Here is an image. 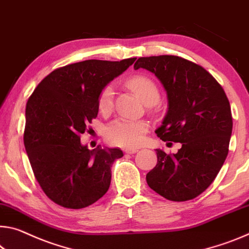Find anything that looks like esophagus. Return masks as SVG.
I'll list each match as a JSON object with an SVG mask.
<instances>
[{
	"label": "esophagus",
	"instance_id": "obj_1",
	"mask_svg": "<svg viewBox=\"0 0 249 249\" xmlns=\"http://www.w3.org/2000/svg\"><path fill=\"white\" fill-rule=\"evenodd\" d=\"M124 152L126 154H135L136 152H139V148H126L124 149Z\"/></svg>",
	"mask_w": 249,
	"mask_h": 249
}]
</instances>
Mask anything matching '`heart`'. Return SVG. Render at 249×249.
I'll return each mask as SVG.
<instances>
[{
	"label": "heart",
	"mask_w": 249,
	"mask_h": 249,
	"mask_svg": "<svg viewBox=\"0 0 249 249\" xmlns=\"http://www.w3.org/2000/svg\"><path fill=\"white\" fill-rule=\"evenodd\" d=\"M127 86L140 96L146 105H154L160 100V90L153 80L144 75H135L127 80ZM114 106V89L106 85L98 94L97 107L102 114L112 112ZM149 123L144 120L117 118L105 128V136L109 143L122 147H136L144 141Z\"/></svg>",
	"instance_id": "obj_1"
}]
</instances>
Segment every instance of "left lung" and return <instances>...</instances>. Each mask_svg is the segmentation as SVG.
<instances>
[{"mask_svg":"<svg viewBox=\"0 0 249 249\" xmlns=\"http://www.w3.org/2000/svg\"><path fill=\"white\" fill-rule=\"evenodd\" d=\"M134 69L155 74L166 90L168 110L157 136L181 144L173 155L156 149L157 164L146 181L173 202L195 198L213 183L227 157L232 129L230 101L206 70L183 57H140Z\"/></svg>","mask_w":249,"mask_h":249,"instance_id":"obj_1","label":"left lung"}]
</instances>
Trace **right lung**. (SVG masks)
<instances>
[{
    "label": "right lung",
    "instance_id": "obj_1",
    "mask_svg": "<svg viewBox=\"0 0 249 249\" xmlns=\"http://www.w3.org/2000/svg\"><path fill=\"white\" fill-rule=\"evenodd\" d=\"M136 57L120 62L88 60L50 73L26 103L24 146L39 186L50 199L80 210L108 191L120 148L89 151L80 135L97 116L102 89L125 72Z\"/></svg>",
    "mask_w": 249,
    "mask_h": 249
}]
</instances>
